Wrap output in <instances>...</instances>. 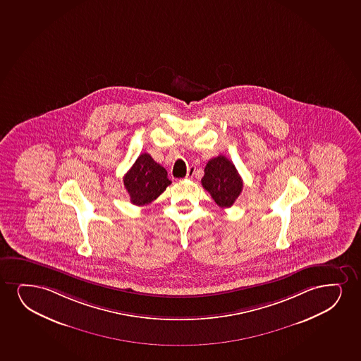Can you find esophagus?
I'll list each match as a JSON object with an SVG mask.
<instances>
[{
    "label": "esophagus",
    "mask_w": 361,
    "mask_h": 361,
    "mask_svg": "<svg viewBox=\"0 0 361 361\" xmlns=\"http://www.w3.org/2000/svg\"><path fill=\"white\" fill-rule=\"evenodd\" d=\"M195 166H190L189 169H188L187 176H185V178L190 179L192 178V176L195 173Z\"/></svg>",
    "instance_id": "obj_1"
}]
</instances>
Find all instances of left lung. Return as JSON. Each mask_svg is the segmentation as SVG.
<instances>
[{
	"mask_svg": "<svg viewBox=\"0 0 361 361\" xmlns=\"http://www.w3.org/2000/svg\"><path fill=\"white\" fill-rule=\"evenodd\" d=\"M204 172L202 187L219 207H231L243 190V179L235 166L227 157L219 155L207 162Z\"/></svg>",
	"mask_w": 361,
	"mask_h": 361,
	"instance_id": "obj_1",
	"label": "left lung"
}]
</instances>
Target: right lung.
<instances>
[{"label":"right lung","mask_w":361,"mask_h":361,"mask_svg":"<svg viewBox=\"0 0 361 361\" xmlns=\"http://www.w3.org/2000/svg\"><path fill=\"white\" fill-rule=\"evenodd\" d=\"M123 182L130 202L137 206L149 205L172 183L167 171L146 152L137 157L124 176Z\"/></svg>","instance_id":"right-lung-1"}]
</instances>
